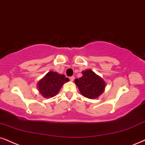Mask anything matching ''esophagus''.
<instances>
[{"instance_id":"esophagus-1","label":"esophagus","mask_w":145,"mask_h":145,"mask_svg":"<svg viewBox=\"0 0 145 145\" xmlns=\"http://www.w3.org/2000/svg\"><path fill=\"white\" fill-rule=\"evenodd\" d=\"M74 76H71V77H69V80H70V81H74Z\"/></svg>"}]
</instances>
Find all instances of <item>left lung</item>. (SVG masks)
Segmentation results:
<instances>
[{"label":"left lung","mask_w":145,"mask_h":145,"mask_svg":"<svg viewBox=\"0 0 145 145\" xmlns=\"http://www.w3.org/2000/svg\"><path fill=\"white\" fill-rule=\"evenodd\" d=\"M82 74L83 76L75 80L80 93L89 99L98 98L104 91L105 82L91 69L82 71Z\"/></svg>","instance_id":"left-lung-1"}]
</instances>
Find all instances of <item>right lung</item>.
I'll return each instance as SVG.
<instances>
[{"label":"right lung","mask_w":145,"mask_h":145,"mask_svg":"<svg viewBox=\"0 0 145 145\" xmlns=\"http://www.w3.org/2000/svg\"><path fill=\"white\" fill-rule=\"evenodd\" d=\"M69 81L63 74H58L54 71H49L38 83V89L45 98H51L57 94L65 82Z\"/></svg>","instance_id":"add662e5"}]
</instances>
